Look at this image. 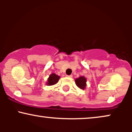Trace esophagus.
Returning a JSON list of instances; mask_svg holds the SVG:
<instances>
[{
    "instance_id": "34e87169",
    "label": "esophagus",
    "mask_w": 132,
    "mask_h": 132,
    "mask_svg": "<svg viewBox=\"0 0 132 132\" xmlns=\"http://www.w3.org/2000/svg\"><path fill=\"white\" fill-rule=\"evenodd\" d=\"M66 77H67V78H72V75H69V76L66 75Z\"/></svg>"
}]
</instances>
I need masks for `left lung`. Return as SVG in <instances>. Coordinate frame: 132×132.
Here are the masks:
<instances>
[{
	"label": "left lung",
	"mask_w": 132,
	"mask_h": 132,
	"mask_svg": "<svg viewBox=\"0 0 132 132\" xmlns=\"http://www.w3.org/2000/svg\"><path fill=\"white\" fill-rule=\"evenodd\" d=\"M86 82H87V79L84 76H80L75 79V83L76 86L79 88L83 89V90L86 89V85H87Z\"/></svg>",
	"instance_id": "left-lung-1"
}]
</instances>
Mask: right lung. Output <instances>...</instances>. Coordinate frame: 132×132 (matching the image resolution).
<instances>
[{
  "instance_id": "right-lung-1",
  "label": "right lung",
  "mask_w": 132,
  "mask_h": 132,
  "mask_svg": "<svg viewBox=\"0 0 132 132\" xmlns=\"http://www.w3.org/2000/svg\"><path fill=\"white\" fill-rule=\"evenodd\" d=\"M60 79V76L56 75L55 73H52L49 76V78H48L46 82L47 86H53L56 84L58 82L59 79Z\"/></svg>"
}]
</instances>
